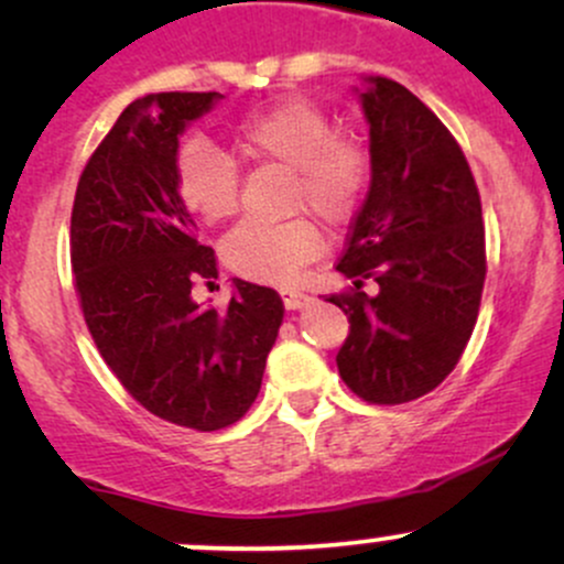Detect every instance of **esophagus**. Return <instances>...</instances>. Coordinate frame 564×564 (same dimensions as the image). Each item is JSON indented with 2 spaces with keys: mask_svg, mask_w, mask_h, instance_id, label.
I'll use <instances>...</instances> for the list:
<instances>
[{
  "mask_svg": "<svg viewBox=\"0 0 564 564\" xmlns=\"http://www.w3.org/2000/svg\"><path fill=\"white\" fill-rule=\"evenodd\" d=\"M281 296H283V304H286V310H300L310 302V294H304V291H296V289L281 291Z\"/></svg>",
  "mask_w": 564,
  "mask_h": 564,
  "instance_id": "obj_1",
  "label": "esophagus"
}]
</instances>
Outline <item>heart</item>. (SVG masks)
Here are the masks:
<instances>
[{
  "instance_id": "heart-1",
  "label": "heart",
  "mask_w": 564,
  "mask_h": 564,
  "mask_svg": "<svg viewBox=\"0 0 564 564\" xmlns=\"http://www.w3.org/2000/svg\"><path fill=\"white\" fill-rule=\"evenodd\" d=\"M232 153L246 164L286 170V212H310L326 225H345L358 212L371 180V153L349 132H336L318 102L281 97L243 116L232 129ZM174 193L187 212L217 225L238 212L241 177L228 153L209 140L187 138L174 159ZM232 273L289 283L321 251V232L307 217L243 223L223 241Z\"/></svg>"
}]
</instances>
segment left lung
I'll use <instances>...</instances> for the list:
<instances>
[{
	"label": "left lung",
	"mask_w": 564,
	"mask_h": 564,
	"mask_svg": "<svg viewBox=\"0 0 564 564\" xmlns=\"http://www.w3.org/2000/svg\"><path fill=\"white\" fill-rule=\"evenodd\" d=\"M368 84L371 187L336 262L352 286L326 302L349 321L336 352L341 381L366 403L400 405L435 390L467 349L488 273L485 225L448 127L403 84Z\"/></svg>",
	"instance_id": "1"
}]
</instances>
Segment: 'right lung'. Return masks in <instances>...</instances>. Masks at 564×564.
<instances>
[{"label": "right lung", "mask_w": 564, "mask_h": 564, "mask_svg": "<svg viewBox=\"0 0 564 564\" xmlns=\"http://www.w3.org/2000/svg\"><path fill=\"white\" fill-rule=\"evenodd\" d=\"M217 97L129 102L84 166L70 209L74 286L97 352L145 411L198 432L249 411L283 321L281 296L241 278L223 313L191 296L198 278H217V260L174 193V159L187 121Z\"/></svg>", "instance_id": "add662e5"}]
</instances>
